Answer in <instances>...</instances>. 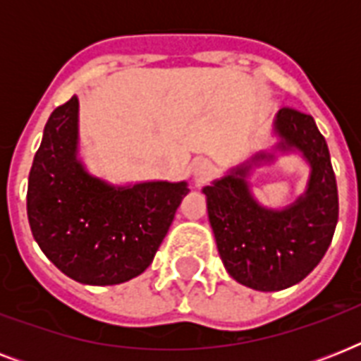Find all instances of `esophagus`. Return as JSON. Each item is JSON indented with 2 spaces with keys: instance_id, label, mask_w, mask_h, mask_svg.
Masks as SVG:
<instances>
[{
  "instance_id": "obj_1",
  "label": "esophagus",
  "mask_w": 361,
  "mask_h": 361,
  "mask_svg": "<svg viewBox=\"0 0 361 361\" xmlns=\"http://www.w3.org/2000/svg\"><path fill=\"white\" fill-rule=\"evenodd\" d=\"M191 172H192V178H195V181H198V183H204V181L209 180V178L214 176L215 166L212 161H208V159H197V161L192 163Z\"/></svg>"
}]
</instances>
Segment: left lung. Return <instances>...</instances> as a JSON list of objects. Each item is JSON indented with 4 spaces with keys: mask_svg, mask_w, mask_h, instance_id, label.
Here are the masks:
<instances>
[{
    "mask_svg": "<svg viewBox=\"0 0 361 361\" xmlns=\"http://www.w3.org/2000/svg\"><path fill=\"white\" fill-rule=\"evenodd\" d=\"M271 136V146L251 153L202 189L226 271L260 292L283 290L305 279L328 251L339 215L330 152L313 118L281 109ZM283 154H298L306 163L308 185L283 209L264 207L252 192L250 178Z\"/></svg>",
    "mask_w": 361,
    "mask_h": 361,
    "instance_id": "1",
    "label": "left lung"
}]
</instances>
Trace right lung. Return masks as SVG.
Masks as SVG:
<instances>
[{
  "label": "right lung",
  "mask_w": 361,
  "mask_h": 361,
  "mask_svg": "<svg viewBox=\"0 0 361 361\" xmlns=\"http://www.w3.org/2000/svg\"><path fill=\"white\" fill-rule=\"evenodd\" d=\"M78 112L75 95L44 125L27 181L31 234L71 279L120 285L153 262L189 183H112L92 174L80 155Z\"/></svg>",
  "instance_id": "right-lung-1"
}]
</instances>
